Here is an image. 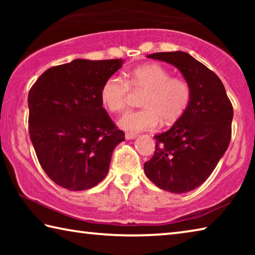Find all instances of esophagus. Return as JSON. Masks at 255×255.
I'll return each instance as SVG.
<instances>
[{"label": "esophagus", "instance_id": "1", "mask_svg": "<svg viewBox=\"0 0 255 255\" xmlns=\"http://www.w3.org/2000/svg\"><path fill=\"white\" fill-rule=\"evenodd\" d=\"M125 137H126V139H133V138L137 137V133H135V132H126Z\"/></svg>", "mask_w": 255, "mask_h": 255}]
</instances>
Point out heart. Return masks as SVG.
Here are the masks:
<instances>
[{"instance_id": "obj_1", "label": "heart", "mask_w": 255, "mask_h": 255, "mask_svg": "<svg viewBox=\"0 0 255 255\" xmlns=\"http://www.w3.org/2000/svg\"><path fill=\"white\" fill-rule=\"evenodd\" d=\"M130 89L145 91L140 100L143 109L127 111L119 120V126L127 131L152 130L161 124L178 120L188 109L191 101V86L182 77L172 73L159 64L133 68L126 81L112 75L102 84L101 101L111 112H122L126 108Z\"/></svg>"}]
</instances>
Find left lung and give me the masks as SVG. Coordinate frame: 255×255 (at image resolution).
<instances>
[{
	"instance_id": "1",
	"label": "left lung",
	"mask_w": 255,
	"mask_h": 255,
	"mask_svg": "<svg viewBox=\"0 0 255 255\" xmlns=\"http://www.w3.org/2000/svg\"><path fill=\"white\" fill-rule=\"evenodd\" d=\"M147 57L178 68L192 96L173 126L154 136L155 152L144 164L145 174L159 189L191 191L209 178L230 145L233 106L221 79L188 53L167 51Z\"/></svg>"
}]
</instances>
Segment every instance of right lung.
Wrapping results in <instances>:
<instances>
[{"instance_id":"right-lung-1","label":"right lung","mask_w":255,"mask_h":255,"mask_svg":"<svg viewBox=\"0 0 255 255\" xmlns=\"http://www.w3.org/2000/svg\"><path fill=\"white\" fill-rule=\"evenodd\" d=\"M123 63L74 59L48 68L30 89V139L42 170L59 187L81 191L106 178L125 132L102 107L100 92Z\"/></svg>"}]
</instances>
